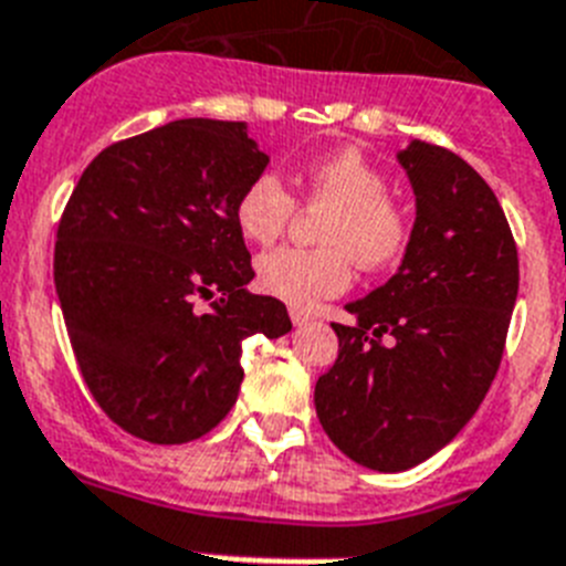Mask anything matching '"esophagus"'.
I'll use <instances>...</instances> for the list:
<instances>
[{
  "instance_id": "obj_1",
  "label": "esophagus",
  "mask_w": 566,
  "mask_h": 566,
  "mask_svg": "<svg viewBox=\"0 0 566 566\" xmlns=\"http://www.w3.org/2000/svg\"><path fill=\"white\" fill-rule=\"evenodd\" d=\"M289 315H292V323H294V326H306V323L312 321V315H308L306 308H297V306L289 308Z\"/></svg>"
}]
</instances>
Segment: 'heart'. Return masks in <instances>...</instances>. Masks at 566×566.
I'll return each mask as SVG.
<instances>
[{"mask_svg":"<svg viewBox=\"0 0 566 566\" xmlns=\"http://www.w3.org/2000/svg\"><path fill=\"white\" fill-rule=\"evenodd\" d=\"M308 202L329 206L321 226V249H277L258 260V283L277 301L308 308L346 292L352 258L364 269L398 260L407 245V214L389 200L384 171L355 148L326 154L301 174ZM294 197L277 174L251 177L234 202V223L245 240L274 243L292 223Z\"/></svg>","mask_w":566,"mask_h":566,"instance_id":"obj_1","label":"heart"}]
</instances>
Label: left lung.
I'll return each mask as SVG.
<instances>
[{"label":"left lung","instance_id":"left-lung-1","mask_svg":"<svg viewBox=\"0 0 566 566\" xmlns=\"http://www.w3.org/2000/svg\"><path fill=\"white\" fill-rule=\"evenodd\" d=\"M415 223L398 272L352 326L315 386L323 429L343 455L403 472L447 447L490 389L518 297V249L499 197L458 154L421 139L398 151Z\"/></svg>","mask_w":566,"mask_h":566}]
</instances>
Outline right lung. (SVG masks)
<instances>
[{
    "label": "right lung",
    "mask_w": 566,
    "mask_h": 566,
    "mask_svg": "<svg viewBox=\"0 0 566 566\" xmlns=\"http://www.w3.org/2000/svg\"><path fill=\"white\" fill-rule=\"evenodd\" d=\"M269 157L245 123L174 119L94 157L56 231L53 283L76 364L111 421L188 443L234 407L249 335L292 332L251 294L234 202Z\"/></svg>",
    "instance_id": "right-lung-1"
}]
</instances>
